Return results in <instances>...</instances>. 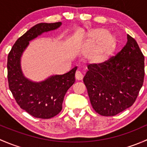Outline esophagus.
<instances>
[{"mask_svg": "<svg viewBox=\"0 0 147 147\" xmlns=\"http://www.w3.org/2000/svg\"><path fill=\"white\" fill-rule=\"evenodd\" d=\"M75 78L77 80H82L83 78V75L80 71H77L75 73Z\"/></svg>", "mask_w": 147, "mask_h": 147, "instance_id": "34e87169", "label": "esophagus"}]
</instances>
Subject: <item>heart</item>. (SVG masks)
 <instances>
[{
	"mask_svg": "<svg viewBox=\"0 0 147 147\" xmlns=\"http://www.w3.org/2000/svg\"><path fill=\"white\" fill-rule=\"evenodd\" d=\"M118 38L104 28H96L86 35L84 55L92 63L101 64L107 61L117 50Z\"/></svg>",
	"mask_w": 147,
	"mask_h": 147,
	"instance_id": "b5f03b06",
	"label": "heart"
}]
</instances>
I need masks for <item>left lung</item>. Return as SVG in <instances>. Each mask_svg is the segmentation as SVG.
<instances>
[{"instance_id":"1","label":"left lung","mask_w":147,"mask_h":147,"mask_svg":"<svg viewBox=\"0 0 147 147\" xmlns=\"http://www.w3.org/2000/svg\"><path fill=\"white\" fill-rule=\"evenodd\" d=\"M83 78L93 109L102 116H115L135 102L144 78V57L137 41L127 42L115 57L90 64Z\"/></svg>"}]
</instances>
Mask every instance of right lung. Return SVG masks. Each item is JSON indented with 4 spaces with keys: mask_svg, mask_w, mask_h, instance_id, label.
<instances>
[{
    "mask_svg": "<svg viewBox=\"0 0 147 147\" xmlns=\"http://www.w3.org/2000/svg\"><path fill=\"white\" fill-rule=\"evenodd\" d=\"M61 22L38 23L16 40L8 56V80L9 89L20 108L32 117L50 119L60 112L68 89L75 81L77 67L64 75L49 77L41 82L26 78L21 69V57L32 40L43 32L60 27Z\"/></svg>",
    "mask_w": 147,
    "mask_h": 147,
    "instance_id": "1",
    "label": "right lung"
}]
</instances>
